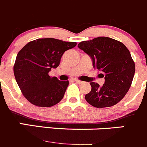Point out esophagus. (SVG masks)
<instances>
[{"label": "esophagus", "instance_id": "34e87169", "mask_svg": "<svg viewBox=\"0 0 147 147\" xmlns=\"http://www.w3.org/2000/svg\"><path fill=\"white\" fill-rule=\"evenodd\" d=\"M75 82H77V83H78V84H82V81L78 80H75Z\"/></svg>", "mask_w": 147, "mask_h": 147}]
</instances>
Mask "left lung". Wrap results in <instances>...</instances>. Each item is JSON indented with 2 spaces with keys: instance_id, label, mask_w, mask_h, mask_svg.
Here are the masks:
<instances>
[{
  "instance_id": "obj_1",
  "label": "left lung",
  "mask_w": 147,
  "mask_h": 147,
  "mask_svg": "<svg viewBox=\"0 0 147 147\" xmlns=\"http://www.w3.org/2000/svg\"><path fill=\"white\" fill-rule=\"evenodd\" d=\"M92 59V67L101 78L102 86L91 82V91L85 95L88 103L95 108L117 104L127 93L135 73V64L130 52L121 42L105 36L84 41L78 45Z\"/></svg>"
}]
</instances>
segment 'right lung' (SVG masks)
<instances>
[{"label":"right lung","mask_w":147,"mask_h":147,"mask_svg":"<svg viewBox=\"0 0 147 147\" xmlns=\"http://www.w3.org/2000/svg\"><path fill=\"white\" fill-rule=\"evenodd\" d=\"M76 42H63L53 38L38 39L28 42L17 55L13 72L23 95L31 103L51 107L63 98L69 81H61L48 74L57 68L65 51Z\"/></svg>","instance_id":"1"}]
</instances>
